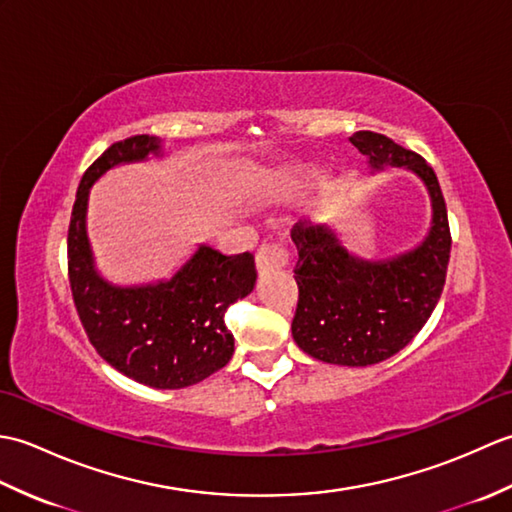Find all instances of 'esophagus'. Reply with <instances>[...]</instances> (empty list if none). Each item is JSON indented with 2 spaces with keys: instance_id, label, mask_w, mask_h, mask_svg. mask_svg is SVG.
<instances>
[{
  "instance_id": "obj_1",
  "label": "esophagus",
  "mask_w": 512,
  "mask_h": 512,
  "mask_svg": "<svg viewBox=\"0 0 512 512\" xmlns=\"http://www.w3.org/2000/svg\"><path fill=\"white\" fill-rule=\"evenodd\" d=\"M288 248L284 244H264L257 253V270L259 273H270V270L288 266Z\"/></svg>"
}]
</instances>
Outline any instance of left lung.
I'll list each match as a JSON object with an SVG mask.
<instances>
[{"label":"left lung","instance_id":"1","mask_svg":"<svg viewBox=\"0 0 512 512\" xmlns=\"http://www.w3.org/2000/svg\"><path fill=\"white\" fill-rule=\"evenodd\" d=\"M352 145L369 167H405L424 182L431 198L427 237L383 262L352 255L332 228H292L299 286L292 336L303 352L330 365L367 367L411 343L436 310L451 257L447 204L427 160L376 132H356Z\"/></svg>","mask_w":512,"mask_h":512}]
</instances>
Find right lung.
I'll use <instances>...</instances> for the list:
<instances>
[{"instance_id": "add662e5", "label": "right lung", "mask_w": 512, "mask_h": 512, "mask_svg": "<svg viewBox=\"0 0 512 512\" xmlns=\"http://www.w3.org/2000/svg\"><path fill=\"white\" fill-rule=\"evenodd\" d=\"M160 156V138L118 140L83 173L68 228V275L76 312L94 350L127 378L182 389L222 369L235 352L224 314L255 288L253 253L222 255L200 246L167 281L114 286L96 273L88 239L90 187L123 162Z\"/></svg>"}]
</instances>
